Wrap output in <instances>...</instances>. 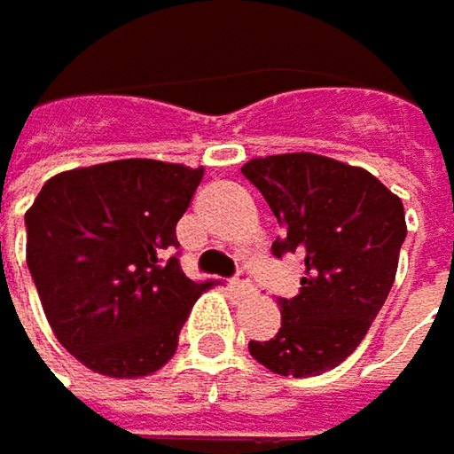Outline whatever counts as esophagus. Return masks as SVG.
Instances as JSON below:
<instances>
[{
	"mask_svg": "<svg viewBox=\"0 0 454 454\" xmlns=\"http://www.w3.org/2000/svg\"><path fill=\"white\" fill-rule=\"evenodd\" d=\"M232 289L238 292V294H253L255 292V286H253V278L247 271H240V274L232 278Z\"/></svg>",
	"mask_w": 454,
	"mask_h": 454,
	"instance_id": "obj_1",
	"label": "esophagus"
}]
</instances>
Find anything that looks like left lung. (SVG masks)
<instances>
[{"mask_svg": "<svg viewBox=\"0 0 454 454\" xmlns=\"http://www.w3.org/2000/svg\"><path fill=\"white\" fill-rule=\"evenodd\" d=\"M243 176L284 227L274 255L305 261L300 294L278 300V333L250 340L247 351L284 377L328 372L362 343L390 294L405 240L403 201L364 168L312 152L255 157Z\"/></svg>", "mask_w": 454, "mask_h": 454, "instance_id": "1", "label": "left lung"}]
</instances>
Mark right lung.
Masks as SVG:
<instances>
[{
    "mask_svg": "<svg viewBox=\"0 0 454 454\" xmlns=\"http://www.w3.org/2000/svg\"><path fill=\"white\" fill-rule=\"evenodd\" d=\"M201 178L204 168L114 160L53 176L25 211V258L51 331L87 370L131 380L173 359L211 286L170 255Z\"/></svg>",
    "mask_w": 454,
    "mask_h": 454,
    "instance_id": "1",
    "label": "right lung"
}]
</instances>
